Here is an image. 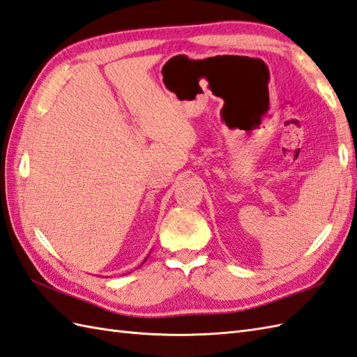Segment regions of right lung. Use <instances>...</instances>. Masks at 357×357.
Wrapping results in <instances>:
<instances>
[{
  "label": "right lung",
  "mask_w": 357,
  "mask_h": 357,
  "mask_svg": "<svg viewBox=\"0 0 357 357\" xmlns=\"http://www.w3.org/2000/svg\"><path fill=\"white\" fill-rule=\"evenodd\" d=\"M146 257H149V256H146ZM145 260H146V259H145Z\"/></svg>",
  "instance_id": "add662e5"
}]
</instances>
